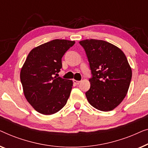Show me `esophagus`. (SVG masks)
I'll return each instance as SVG.
<instances>
[{
    "instance_id": "obj_1",
    "label": "esophagus",
    "mask_w": 148,
    "mask_h": 148,
    "mask_svg": "<svg viewBox=\"0 0 148 148\" xmlns=\"http://www.w3.org/2000/svg\"><path fill=\"white\" fill-rule=\"evenodd\" d=\"M73 82H74V84H75L78 85V84H80V81H78V80H73Z\"/></svg>"
}]
</instances>
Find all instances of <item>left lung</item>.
<instances>
[{
  "instance_id": "left-lung-1",
  "label": "left lung",
  "mask_w": 148,
  "mask_h": 148,
  "mask_svg": "<svg viewBox=\"0 0 148 148\" xmlns=\"http://www.w3.org/2000/svg\"><path fill=\"white\" fill-rule=\"evenodd\" d=\"M80 44L88 58L91 74L90 88L85 93L95 109L110 111L123 101L127 93L132 71L121 49L103 40L85 39Z\"/></svg>"
}]
</instances>
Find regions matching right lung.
Segmentation results:
<instances>
[{
  "mask_svg": "<svg viewBox=\"0 0 148 148\" xmlns=\"http://www.w3.org/2000/svg\"><path fill=\"white\" fill-rule=\"evenodd\" d=\"M74 41L54 39L33 48L20 73L23 93L35 111L52 115L67 103L73 86L71 80L54 75L62 67V58Z\"/></svg>",
  "mask_w": 148,
  "mask_h": 148,
  "instance_id": "1",
  "label": "right lung"
}]
</instances>
